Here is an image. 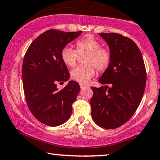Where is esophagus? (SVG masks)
Wrapping results in <instances>:
<instances>
[{"label":"esophagus","mask_w":160,"mask_h":160,"mask_svg":"<svg viewBox=\"0 0 160 160\" xmlns=\"http://www.w3.org/2000/svg\"><path fill=\"white\" fill-rule=\"evenodd\" d=\"M80 88H81V89H84V88H86L87 86L83 84H80Z\"/></svg>","instance_id":"obj_1"}]
</instances>
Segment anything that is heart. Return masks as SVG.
<instances>
[{
  "label": "heart",
  "mask_w": 160,
  "mask_h": 160,
  "mask_svg": "<svg viewBox=\"0 0 160 160\" xmlns=\"http://www.w3.org/2000/svg\"><path fill=\"white\" fill-rule=\"evenodd\" d=\"M86 53L83 62L84 65L77 66L70 72V76L76 82L87 84L96 73V69L100 72L106 70L111 62L109 50L101 47V42L92 36H86L76 42V50L69 46L63 48L61 51V59L68 67L76 65L79 55Z\"/></svg>",
  "instance_id": "obj_1"
}]
</instances>
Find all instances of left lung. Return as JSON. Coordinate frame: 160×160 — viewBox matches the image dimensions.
Returning a JSON list of instances; mask_svg holds the SVG:
<instances>
[{"label":"left lung","mask_w":160,"mask_h":160,"mask_svg":"<svg viewBox=\"0 0 160 160\" xmlns=\"http://www.w3.org/2000/svg\"><path fill=\"white\" fill-rule=\"evenodd\" d=\"M108 43L111 62L98 82L101 88H91L93 121L100 127L113 129L123 125L135 112L143 96L146 70L142 53L133 40L117 33H101Z\"/></svg>","instance_id":"obj_1"}]
</instances>
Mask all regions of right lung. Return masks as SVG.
<instances>
[{
	"instance_id": "right-lung-1",
	"label": "right lung",
	"mask_w": 160,
	"mask_h": 160,
	"mask_svg": "<svg viewBox=\"0 0 160 160\" xmlns=\"http://www.w3.org/2000/svg\"><path fill=\"white\" fill-rule=\"evenodd\" d=\"M82 32L48 30L33 41L25 54L22 76L27 105L35 118L47 126L62 125L72 113L80 87L70 81L63 89L57 88L58 83L70 78L61 51Z\"/></svg>"
}]
</instances>
